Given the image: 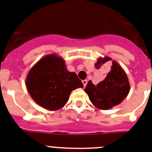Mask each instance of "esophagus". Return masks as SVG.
Here are the masks:
<instances>
[{"instance_id": "1", "label": "esophagus", "mask_w": 152, "mask_h": 152, "mask_svg": "<svg viewBox=\"0 0 152 152\" xmlns=\"http://www.w3.org/2000/svg\"><path fill=\"white\" fill-rule=\"evenodd\" d=\"M83 86H84V87H86V85H87V83H88V81L86 80V79H84V80H83Z\"/></svg>"}]
</instances>
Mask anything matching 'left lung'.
<instances>
[{"mask_svg":"<svg viewBox=\"0 0 152 152\" xmlns=\"http://www.w3.org/2000/svg\"><path fill=\"white\" fill-rule=\"evenodd\" d=\"M106 63H110V70L103 81L97 85L88 81L85 88L91 103L98 108L103 110H107L120 104L129 91V83L126 74L122 67L110 57L98 59L95 68L99 72H103L104 64Z\"/></svg>","mask_w":152,"mask_h":152,"instance_id":"left-lung-1","label":"left lung"}]
</instances>
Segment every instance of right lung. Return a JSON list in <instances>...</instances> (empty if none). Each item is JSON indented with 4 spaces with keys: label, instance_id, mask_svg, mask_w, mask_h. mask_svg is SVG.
<instances>
[{
    "label": "right lung",
    "instance_id": "add662e5",
    "mask_svg": "<svg viewBox=\"0 0 152 152\" xmlns=\"http://www.w3.org/2000/svg\"><path fill=\"white\" fill-rule=\"evenodd\" d=\"M26 88L32 99L44 108H61L71 91L83 88V84L74 72H69L64 60L51 54L43 57L29 71Z\"/></svg>",
    "mask_w": 152,
    "mask_h": 152
}]
</instances>
